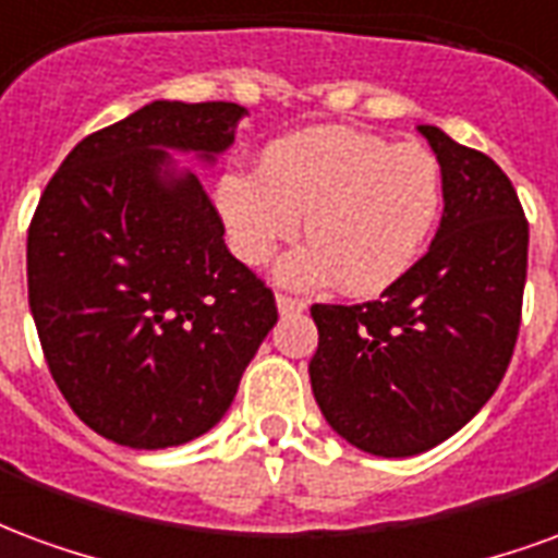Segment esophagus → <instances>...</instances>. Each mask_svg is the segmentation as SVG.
<instances>
[{"instance_id":"1","label":"esophagus","mask_w":558,"mask_h":558,"mask_svg":"<svg viewBox=\"0 0 558 558\" xmlns=\"http://www.w3.org/2000/svg\"><path fill=\"white\" fill-rule=\"evenodd\" d=\"M276 306L282 315H294V312H303L308 306L306 300H300V296H288V294H279L276 296Z\"/></svg>"}]
</instances>
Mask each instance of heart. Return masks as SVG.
<instances>
[{"label":"heart","instance_id":"b5f03b06","mask_svg":"<svg viewBox=\"0 0 558 558\" xmlns=\"http://www.w3.org/2000/svg\"><path fill=\"white\" fill-rule=\"evenodd\" d=\"M214 202L240 262H270L306 217L312 243L282 264L284 282L339 276L348 294L372 296L396 284L428 246L442 210V169L413 142L308 128L267 145L258 172L222 174Z\"/></svg>","mask_w":558,"mask_h":558}]
</instances>
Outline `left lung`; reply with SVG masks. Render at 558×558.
<instances>
[{
  "label": "left lung",
  "mask_w": 558,
  "mask_h": 558,
  "mask_svg": "<svg viewBox=\"0 0 558 558\" xmlns=\"http://www.w3.org/2000/svg\"><path fill=\"white\" fill-rule=\"evenodd\" d=\"M442 169L430 250L380 300L315 303L312 392L336 434L380 458L449 440L485 408L514 353L530 222L487 154L422 124Z\"/></svg>",
  "instance_id": "left-lung-1"
}]
</instances>
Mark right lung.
Masks as SVG:
<instances>
[{
    "instance_id": "add662e5",
    "label": "right lung",
    "mask_w": 558,
    "mask_h": 558,
    "mask_svg": "<svg viewBox=\"0 0 558 558\" xmlns=\"http://www.w3.org/2000/svg\"><path fill=\"white\" fill-rule=\"evenodd\" d=\"M246 109L154 100L85 136L28 226V308L64 401L100 437L169 449L217 425L279 312L226 246L193 172L234 142Z\"/></svg>"
}]
</instances>
